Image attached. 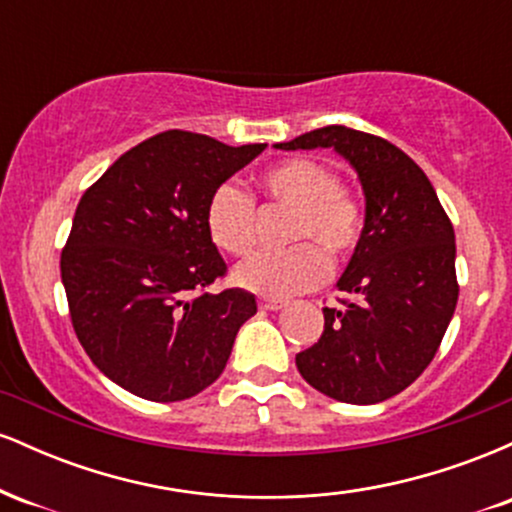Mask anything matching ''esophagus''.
<instances>
[{
    "instance_id": "obj_1",
    "label": "esophagus",
    "mask_w": 512,
    "mask_h": 512,
    "mask_svg": "<svg viewBox=\"0 0 512 512\" xmlns=\"http://www.w3.org/2000/svg\"><path fill=\"white\" fill-rule=\"evenodd\" d=\"M284 305H286V301H279V298H260L262 310H281Z\"/></svg>"
}]
</instances>
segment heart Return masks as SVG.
Wrapping results in <instances>:
<instances>
[{
  "label": "heart",
  "mask_w": 512,
  "mask_h": 512,
  "mask_svg": "<svg viewBox=\"0 0 512 512\" xmlns=\"http://www.w3.org/2000/svg\"><path fill=\"white\" fill-rule=\"evenodd\" d=\"M257 187L267 202L291 211L286 240L298 245L252 255L233 269V281L240 289L267 298H289L315 289L330 269L324 255L342 260L356 248L363 228L361 204L339 185L327 163L308 156L286 158L267 168ZM204 221L216 248L228 255H245L255 245V204L233 182H223L211 192Z\"/></svg>",
  "instance_id": "heart-1"
}]
</instances>
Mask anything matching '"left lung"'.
Here are the masks:
<instances>
[{
	"instance_id": "obj_1",
	"label": "left lung",
	"mask_w": 512,
	"mask_h": 512,
	"mask_svg": "<svg viewBox=\"0 0 512 512\" xmlns=\"http://www.w3.org/2000/svg\"><path fill=\"white\" fill-rule=\"evenodd\" d=\"M276 149H334L356 170L366 219L325 332L296 354L322 395L378 404L399 395L436 356L457 305L455 231L426 173L395 144L342 125L305 132Z\"/></svg>"
}]
</instances>
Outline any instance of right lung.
I'll use <instances>...</instances> for the list:
<instances>
[{"instance_id": "obj_1", "label": "right lung", "mask_w": 512, "mask_h": 512, "mask_svg": "<svg viewBox=\"0 0 512 512\" xmlns=\"http://www.w3.org/2000/svg\"><path fill=\"white\" fill-rule=\"evenodd\" d=\"M264 149L170 129L122 154L81 197L60 260L69 315L93 366L132 395L195 397L257 313L243 289L204 293L226 274L204 211Z\"/></svg>"}]
</instances>
